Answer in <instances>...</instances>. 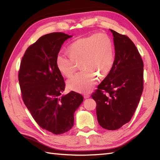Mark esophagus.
<instances>
[{
    "label": "esophagus",
    "instance_id": "obj_1",
    "mask_svg": "<svg viewBox=\"0 0 160 160\" xmlns=\"http://www.w3.org/2000/svg\"><path fill=\"white\" fill-rule=\"evenodd\" d=\"M90 96H91V95L89 94V93H84V98H90Z\"/></svg>",
    "mask_w": 160,
    "mask_h": 160
}]
</instances>
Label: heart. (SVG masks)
Masks as SVG:
<instances>
[{
	"instance_id": "heart-1",
	"label": "heart",
	"mask_w": 160,
	"mask_h": 160,
	"mask_svg": "<svg viewBox=\"0 0 160 160\" xmlns=\"http://www.w3.org/2000/svg\"><path fill=\"white\" fill-rule=\"evenodd\" d=\"M68 52L70 56L58 54L56 67L64 76L70 77L76 71V62H80V67L83 70L67 81L68 88L77 92H89L97 83L98 76H107L114 62L113 43L103 33L77 39L71 44Z\"/></svg>"
}]
</instances>
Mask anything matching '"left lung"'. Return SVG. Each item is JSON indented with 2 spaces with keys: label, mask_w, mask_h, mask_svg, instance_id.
Wrapping results in <instances>:
<instances>
[{
  "label": "left lung",
  "mask_w": 160,
  "mask_h": 160,
  "mask_svg": "<svg viewBox=\"0 0 160 160\" xmlns=\"http://www.w3.org/2000/svg\"><path fill=\"white\" fill-rule=\"evenodd\" d=\"M110 31L113 36L114 62L91 97L97 104L98 123L113 131L128 123L138 107L144 87V64L128 37Z\"/></svg>",
  "instance_id": "left-lung-1"
}]
</instances>
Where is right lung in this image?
<instances>
[{
    "label": "right lung",
    "mask_w": 160,
    "mask_h": 160,
    "mask_svg": "<svg viewBox=\"0 0 160 160\" xmlns=\"http://www.w3.org/2000/svg\"><path fill=\"white\" fill-rule=\"evenodd\" d=\"M71 37L62 32L40 37L26 50L18 72L25 106L40 127L55 135L73 127L75 111L83 102L74 91L62 95L65 83L56 64L62 44Z\"/></svg>",
    "instance_id": "right-lung-1"
}]
</instances>
